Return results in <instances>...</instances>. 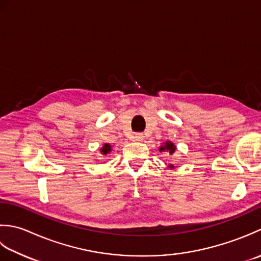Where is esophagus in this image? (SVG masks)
<instances>
[{"mask_svg":"<svg viewBox=\"0 0 261 261\" xmlns=\"http://www.w3.org/2000/svg\"><path fill=\"white\" fill-rule=\"evenodd\" d=\"M133 140L136 141V142H141V141L144 140V135L141 134V133H137V134L133 136Z\"/></svg>","mask_w":261,"mask_h":261,"instance_id":"esophagus-1","label":"esophagus"}]
</instances>
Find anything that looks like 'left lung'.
Segmentation results:
<instances>
[{"label":"left lung","mask_w":261,"mask_h":261,"mask_svg":"<svg viewBox=\"0 0 261 261\" xmlns=\"http://www.w3.org/2000/svg\"><path fill=\"white\" fill-rule=\"evenodd\" d=\"M159 150H160V152H168L169 154H171V155H172V154H173L174 151H175V145L173 144L172 142L167 141L162 146H160V148H159ZM168 167H169L170 169L174 168V166H172V164H169Z\"/></svg>","instance_id":"obj_1"}]
</instances>
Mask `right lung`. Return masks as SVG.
Listing matches in <instances>:
<instances>
[{"instance_id":"right-lung-1","label":"right lung","mask_w":261,"mask_h":261,"mask_svg":"<svg viewBox=\"0 0 261 261\" xmlns=\"http://www.w3.org/2000/svg\"><path fill=\"white\" fill-rule=\"evenodd\" d=\"M110 152H111V145L108 144V143H106V144L100 148V153L102 154V155H107V154Z\"/></svg>"}]
</instances>
